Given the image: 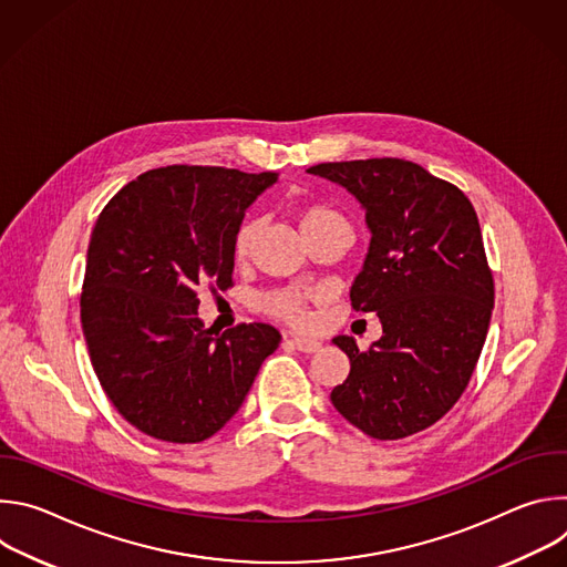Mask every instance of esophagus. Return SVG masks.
<instances>
[{"mask_svg": "<svg viewBox=\"0 0 567 567\" xmlns=\"http://www.w3.org/2000/svg\"><path fill=\"white\" fill-rule=\"evenodd\" d=\"M298 352H305V354H313L320 350V343L313 341V339H305V337H291L289 341Z\"/></svg>", "mask_w": 567, "mask_h": 567, "instance_id": "esophagus-1", "label": "esophagus"}]
</instances>
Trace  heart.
Returning a JSON list of instances; mask_svg holds the SVG:
<instances>
[{
    "instance_id": "heart-1",
    "label": "heart",
    "mask_w": 567,
    "mask_h": 567,
    "mask_svg": "<svg viewBox=\"0 0 567 567\" xmlns=\"http://www.w3.org/2000/svg\"><path fill=\"white\" fill-rule=\"evenodd\" d=\"M296 217H298V226H300V233L305 235V239H311L320 233H328V230H334V228H350L348 219L337 208H332L328 204H320V202L300 206ZM258 228H260L258 219L241 221V226L237 228L235 239H233V258L237 262L247 260V256L254 247V239L258 235ZM313 296H309L305 291H298V289H278V291H271L262 298V307L267 309V313H271L280 320H287L289 326L305 328L307 322L311 320L309 311H307V302Z\"/></svg>"
}]
</instances>
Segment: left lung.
Returning a JSON list of instances; mask_svg holds the SVG:
<instances>
[{
  "mask_svg": "<svg viewBox=\"0 0 567 567\" xmlns=\"http://www.w3.org/2000/svg\"><path fill=\"white\" fill-rule=\"evenodd\" d=\"M309 175L350 190L365 210L370 249L350 300L377 311L383 337L350 359L330 394L334 409L374 440H401L442 420L462 396L487 339L494 278L466 195L403 158L318 164Z\"/></svg>",
  "mask_w": 567,
  "mask_h": 567,
  "instance_id": "1",
  "label": "left lung"
}]
</instances>
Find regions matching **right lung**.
I'll return each instance as SVG.
<instances>
[{
	"instance_id": "1",
	"label": "right lung",
	"mask_w": 567,
	"mask_h": 567,
	"mask_svg": "<svg viewBox=\"0 0 567 567\" xmlns=\"http://www.w3.org/2000/svg\"><path fill=\"white\" fill-rule=\"evenodd\" d=\"M276 173L217 166L147 171L92 230L80 320L94 372L141 433L173 444L215 435L241 406L280 332L267 322L213 334L202 287L233 285V239Z\"/></svg>"
}]
</instances>
